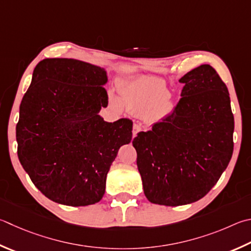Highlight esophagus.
Wrapping results in <instances>:
<instances>
[{
  "mask_svg": "<svg viewBox=\"0 0 251 251\" xmlns=\"http://www.w3.org/2000/svg\"><path fill=\"white\" fill-rule=\"evenodd\" d=\"M140 126L138 124H134L133 126V136L135 137V136H137V134L140 131Z\"/></svg>",
  "mask_w": 251,
  "mask_h": 251,
  "instance_id": "esophagus-1",
  "label": "esophagus"
}]
</instances>
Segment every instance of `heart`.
<instances>
[{"label":"heart","instance_id":"b5f03b06","mask_svg":"<svg viewBox=\"0 0 251 251\" xmlns=\"http://www.w3.org/2000/svg\"><path fill=\"white\" fill-rule=\"evenodd\" d=\"M170 92L166 85L153 78H137L129 81L125 85L121 95V101L117 98H112L114 106L121 108L122 105L127 110L135 113H148L165 105L168 107V99Z\"/></svg>","mask_w":251,"mask_h":251}]
</instances>
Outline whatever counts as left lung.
<instances>
[{"instance_id":"obj_1","label":"left lung","mask_w":251,"mask_h":251,"mask_svg":"<svg viewBox=\"0 0 251 251\" xmlns=\"http://www.w3.org/2000/svg\"><path fill=\"white\" fill-rule=\"evenodd\" d=\"M179 82L183 89L173 112L133 140L146 198L166 206L205 197L234 150L229 93L215 69L202 65Z\"/></svg>"}]
</instances>
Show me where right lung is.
<instances>
[{"label": "right lung", "mask_w": 251, "mask_h": 251, "mask_svg": "<svg viewBox=\"0 0 251 251\" xmlns=\"http://www.w3.org/2000/svg\"><path fill=\"white\" fill-rule=\"evenodd\" d=\"M106 71L67 58L44 59L20 106L17 154L36 188L51 201L86 206L101 201L106 176L133 122L108 123Z\"/></svg>", "instance_id": "right-lung-1"}]
</instances>
